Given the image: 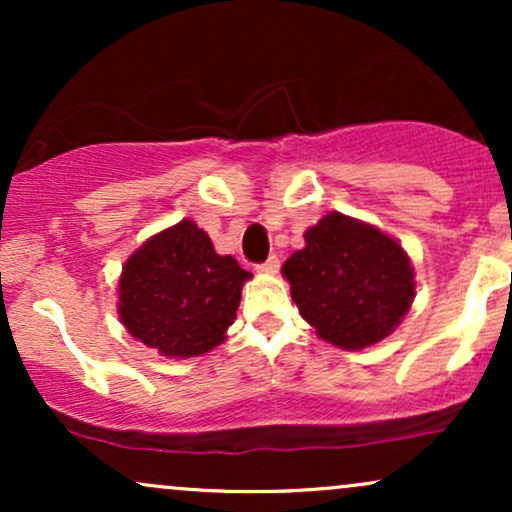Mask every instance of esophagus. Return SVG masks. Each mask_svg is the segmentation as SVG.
Here are the masks:
<instances>
[{
  "label": "esophagus",
  "mask_w": 512,
  "mask_h": 512,
  "mask_svg": "<svg viewBox=\"0 0 512 512\" xmlns=\"http://www.w3.org/2000/svg\"><path fill=\"white\" fill-rule=\"evenodd\" d=\"M276 269H279V257L276 255H269L267 260L257 264V272H262V274H274Z\"/></svg>",
  "instance_id": "34e87169"
}]
</instances>
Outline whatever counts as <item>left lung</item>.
Instances as JSON below:
<instances>
[{"mask_svg": "<svg viewBox=\"0 0 512 512\" xmlns=\"http://www.w3.org/2000/svg\"><path fill=\"white\" fill-rule=\"evenodd\" d=\"M281 272L305 320L344 349L385 339L414 298V269L402 245L337 211L305 233V248Z\"/></svg>", "mask_w": 512, "mask_h": 512, "instance_id": "obj_1", "label": "left lung"}]
</instances>
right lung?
I'll use <instances>...</instances> for the list:
<instances>
[{"label":"right lung","mask_w":512,"mask_h":512,"mask_svg":"<svg viewBox=\"0 0 512 512\" xmlns=\"http://www.w3.org/2000/svg\"><path fill=\"white\" fill-rule=\"evenodd\" d=\"M231 255H216L197 223L180 221L129 257L120 279L127 332L166 356H199L223 342L236 320L243 281Z\"/></svg>","instance_id":"right-lung-1"}]
</instances>
